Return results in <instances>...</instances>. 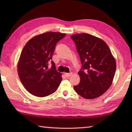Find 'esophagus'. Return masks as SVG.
<instances>
[{
    "label": "esophagus",
    "mask_w": 132,
    "mask_h": 132,
    "mask_svg": "<svg viewBox=\"0 0 132 132\" xmlns=\"http://www.w3.org/2000/svg\"><path fill=\"white\" fill-rule=\"evenodd\" d=\"M64 75H65V76L67 77H69L71 76V75H72V73H64Z\"/></svg>",
    "instance_id": "34e87169"
}]
</instances>
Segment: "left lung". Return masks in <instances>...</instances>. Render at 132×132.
Wrapping results in <instances>:
<instances>
[{"instance_id": "8db88e82", "label": "left lung", "mask_w": 132, "mask_h": 132, "mask_svg": "<svg viewBox=\"0 0 132 132\" xmlns=\"http://www.w3.org/2000/svg\"><path fill=\"white\" fill-rule=\"evenodd\" d=\"M71 38L82 63L81 70L78 72L80 83L74 86L75 90L86 99L99 97L113 82L117 68L115 57L101 38L87 33L73 34Z\"/></svg>"}]
</instances>
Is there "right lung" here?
I'll use <instances>...</instances> for the list:
<instances>
[{
	"label": "right lung",
	"instance_id": "add662e5",
	"mask_svg": "<svg viewBox=\"0 0 132 132\" xmlns=\"http://www.w3.org/2000/svg\"><path fill=\"white\" fill-rule=\"evenodd\" d=\"M64 33L48 32L32 37L21 51L17 63V72L24 87L31 94L46 97L55 92L62 80V73L56 70L52 60L57 42ZM51 63L52 66L48 67Z\"/></svg>",
	"mask_w": 132,
	"mask_h": 132
}]
</instances>
